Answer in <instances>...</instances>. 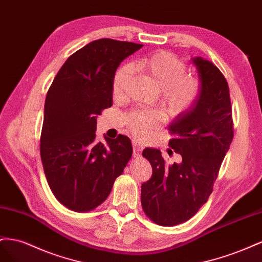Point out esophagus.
Masks as SVG:
<instances>
[{"instance_id": "34e87169", "label": "esophagus", "mask_w": 262, "mask_h": 262, "mask_svg": "<svg viewBox=\"0 0 262 262\" xmlns=\"http://www.w3.org/2000/svg\"><path fill=\"white\" fill-rule=\"evenodd\" d=\"M132 144H133V148H134V157H137L138 155H139V152H140V150L141 149H143V145H141L138 140H136V139H134L133 141H132Z\"/></svg>"}]
</instances>
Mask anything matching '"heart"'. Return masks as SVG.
Here are the masks:
<instances>
[{
    "label": "heart",
    "mask_w": 262,
    "mask_h": 262,
    "mask_svg": "<svg viewBox=\"0 0 262 262\" xmlns=\"http://www.w3.org/2000/svg\"><path fill=\"white\" fill-rule=\"evenodd\" d=\"M132 68L149 76L161 90L162 103L173 112H182L195 101L200 90V82L195 77L186 76V66L183 60L168 51L155 54L134 61ZM130 78V67L118 69L113 80V94L121 96ZM162 116L152 111H140L132 114L129 126L134 134L144 137L160 125Z\"/></svg>",
    "instance_id": "1"
}]
</instances>
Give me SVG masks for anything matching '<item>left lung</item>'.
Wrapping results in <instances>:
<instances>
[{
  "instance_id": "left-lung-1",
  "label": "left lung",
  "mask_w": 262,
  "mask_h": 262,
  "mask_svg": "<svg viewBox=\"0 0 262 262\" xmlns=\"http://www.w3.org/2000/svg\"><path fill=\"white\" fill-rule=\"evenodd\" d=\"M191 60L198 70L199 94L168 127L174 135L169 145L182 161L166 164L158 149L143 151L152 176L141 185V205L148 217L161 226L186 222L206 203L234 137L225 77L206 59Z\"/></svg>"
}]
</instances>
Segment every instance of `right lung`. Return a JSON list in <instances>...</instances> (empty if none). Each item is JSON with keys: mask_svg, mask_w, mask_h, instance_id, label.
<instances>
[{"mask_svg": "<svg viewBox=\"0 0 262 262\" xmlns=\"http://www.w3.org/2000/svg\"><path fill=\"white\" fill-rule=\"evenodd\" d=\"M143 45L103 38L71 55L57 73L45 101L40 157L57 200L88 212L106 200L129 161L130 139L104 136L96 143V117L113 104V80L125 58Z\"/></svg>", "mask_w": 262, "mask_h": 262, "instance_id": "right-lung-1", "label": "right lung"}]
</instances>
